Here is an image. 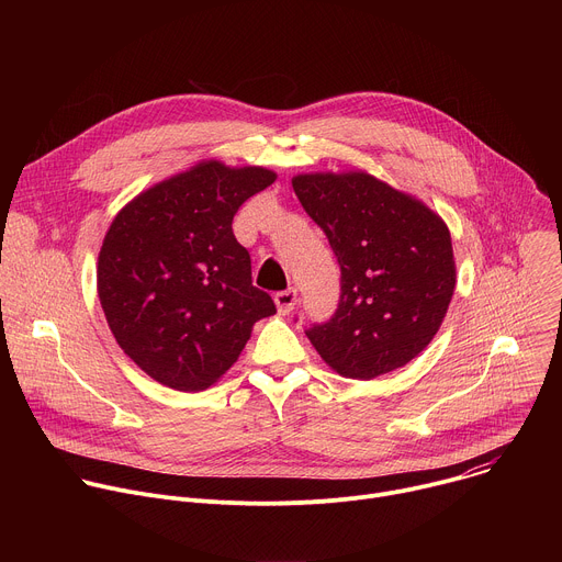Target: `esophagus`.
Wrapping results in <instances>:
<instances>
[{
    "mask_svg": "<svg viewBox=\"0 0 562 562\" xmlns=\"http://www.w3.org/2000/svg\"><path fill=\"white\" fill-rule=\"evenodd\" d=\"M273 300H276L278 311H280L282 315H286V313H291V311H293V306H295V302H297V291H295V289L278 291Z\"/></svg>",
    "mask_w": 562,
    "mask_h": 562,
    "instance_id": "obj_1",
    "label": "esophagus"
}]
</instances>
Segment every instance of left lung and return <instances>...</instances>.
<instances>
[{
    "label": "left lung",
    "mask_w": 562,
    "mask_h": 562,
    "mask_svg": "<svg viewBox=\"0 0 562 562\" xmlns=\"http://www.w3.org/2000/svg\"><path fill=\"white\" fill-rule=\"evenodd\" d=\"M293 191L340 265L338 308L306 338L347 378L405 367L434 340L453 295L449 228L367 173L297 176Z\"/></svg>",
    "instance_id": "obj_1"
}]
</instances>
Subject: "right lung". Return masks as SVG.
Wrapping results in <instances>:
<instances>
[{
    "instance_id": "right-lung-1",
    "label": "right lung",
    "mask_w": 562,
    "mask_h": 562,
    "mask_svg": "<svg viewBox=\"0 0 562 562\" xmlns=\"http://www.w3.org/2000/svg\"><path fill=\"white\" fill-rule=\"evenodd\" d=\"M276 182L260 167L200 165L159 182L113 220L98 262V293L124 353L178 391L211 386L273 315L254 286L251 256L233 215Z\"/></svg>"
}]
</instances>
